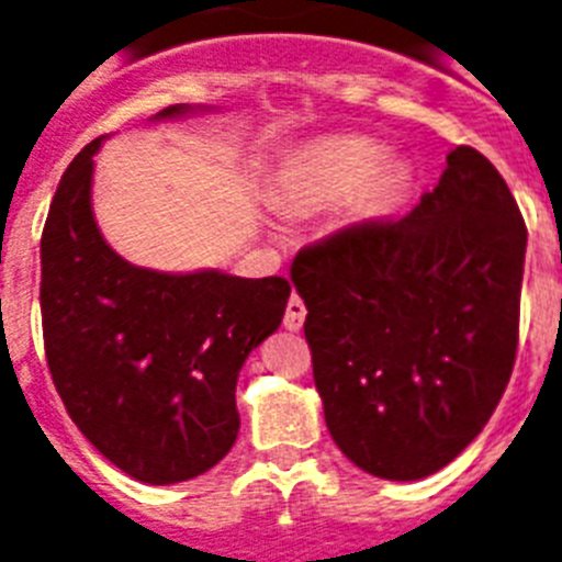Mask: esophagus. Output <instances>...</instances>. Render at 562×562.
Here are the masks:
<instances>
[{"mask_svg": "<svg viewBox=\"0 0 562 562\" xmlns=\"http://www.w3.org/2000/svg\"><path fill=\"white\" fill-rule=\"evenodd\" d=\"M304 318H307V307H304V301L292 292L290 301H286V313H284V327L286 330H301L304 327Z\"/></svg>", "mask_w": 562, "mask_h": 562, "instance_id": "obj_1", "label": "esophagus"}]
</instances>
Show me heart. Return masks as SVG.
<instances>
[{
	"label": "heart",
	"instance_id": "b5f03b06",
	"mask_svg": "<svg viewBox=\"0 0 562 562\" xmlns=\"http://www.w3.org/2000/svg\"><path fill=\"white\" fill-rule=\"evenodd\" d=\"M407 187L405 160H384V148L370 137L336 134L307 143L292 157L272 187V203L284 215H313L359 189L356 209L382 217L405 201Z\"/></svg>",
	"mask_w": 562,
	"mask_h": 562
}]
</instances>
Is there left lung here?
Instances as JSON below:
<instances>
[{"mask_svg": "<svg viewBox=\"0 0 562 562\" xmlns=\"http://www.w3.org/2000/svg\"><path fill=\"white\" fill-rule=\"evenodd\" d=\"M526 235L503 175L457 146L411 215L292 261L327 430L361 471L422 480L485 428L517 356Z\"/></svg>", "mask_w": 562, "mask_h": 562, "instance_id": "1", "label": "left lung"}]
</instances>
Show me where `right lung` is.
Masks as SVG:
<instances>
[{"label":"right lung","instance_id":"add662e5","mask_svg":"<svg viewBox=\"0 0 562 562\" xmlns=\"http://www.w3.org/2000/svg\"><path fill=\"white\" fill-rule=\"evenodd\" d=\"M169 105L155 120L189 114ZM74 157L42 229V336L50 379L82 437L148 485L192 480L229 453L247 356L284 318L286 278L134 267L91 212L94 155Z\"/></svg>","mask_w":562,"mask_h":562}]
</instances>
